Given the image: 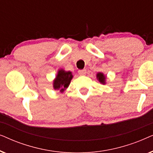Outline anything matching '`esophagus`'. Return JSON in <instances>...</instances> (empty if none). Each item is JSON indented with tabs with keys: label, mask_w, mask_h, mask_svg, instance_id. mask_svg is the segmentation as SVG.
I'll return each instance as SVG.
<instances>
[{
	"label": "esophagus",
	"mask_w": 153,
	"mask_h": 153,
	"mask_svg": "<svg viewBox=\"0 0 153 153\" xmlns=\"http://www.w3.org/2000/svg\"><path fill=\"white\" fill-rule=\"evenodd\" d=\"M86 72H87V71H86V70H85V69H83V70H80L78 71V73L80 75H84L86 74Z\"/></svg>",
	"instance_id": "obj_1"
}]
</instances>
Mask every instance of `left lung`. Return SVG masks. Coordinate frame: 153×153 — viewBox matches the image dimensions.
<instances>
[{
  "mask_svg": "<svg viewBox=\"0 0 153 153\" xmlns=\"http://www.w3.org/2000/svg\"><path fill=\"white\" fill-rule=\"evenodd\" d=\"M97 79H99L100 83H105L106 77L104 76V74H102V73H98V74H97Z\"/></svg>",
  "mask_w": 153,
  "mask_h": 153,
  "instance_id": "left-lung-1",
  "label": "left lung"
}]
</instances>
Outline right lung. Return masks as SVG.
<instances>
[{
    "mask_svg": "<svg viewBox=\"0 0 153 153\" xmlns=\"http://www.w3.org/2000/svg\"><path fill=\"white\" fill-rule=\"evenodd\" d=\"M72 76V73L70 72H65L63 70H59L56 79L53 81L54 89L60 90V91L61 92L64 91V90L70 85Z\"/></svg>",
    "mask_w": 153,
    "mask_h": 153,
    "instance_id": "obj_1",
    "label": "right lung"
}]
</instances>
